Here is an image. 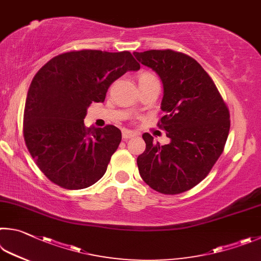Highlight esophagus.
<instances>
[{
  "instance_id": "1",
  "label": "esophagus",
  "mask_w": 261,
  "mask_h": 261,
  "mask_svg": "<svg viewBox=\"0 0 261 261\" xmlns=\"http://www.w3.org/2000/svg\"><path fill=\"white\" fill-rule=\"evenodd\" d=\"M136 135H138V133H135V132H133V130L122 129V139H123V140H128V139L135 138Z\"/></svg>"
}]
</instances>
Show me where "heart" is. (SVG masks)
I'll list each match as a JSON object with an SVG mask.
<instances>
[{"mask_svg":"<svg viewBox=\"0 0 261 261\" xmlns=\"http://www.w3.org/2000/svg\"><path fill=\"white\" fill-rule=\"evenodd\" d=\"M153 80H157L156 76H154L152 73L150 72H141L139 73L138 75V81H139V85H142V84H147L149 81H153Z\"/></svg>","mask_w":261,"mask_h":261,"instance_id":"b5f03b06","label":"heart"}]
</instances>
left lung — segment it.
<instances>
[{
  "instance_id": "left-lung-1",
  "label": "left lung",
  "mask_w": 261,
  "mask_h": 261,
  "mask_svg": "<svg viewBox=\"0 0 261 261\" xmlns=\"http://www.w3.org/2000/svg\"><path fill=\"white\" fill-rule=\"evenodd\" d=\"M134 56L163 82L165 114L158 127L171 140L161 145L149 133L142 135L140 175L161 194L185 193L204 180L221 156L230 128L229 110L211 76L188 55L166 49Z\"/></svg>"
}]
</instances>
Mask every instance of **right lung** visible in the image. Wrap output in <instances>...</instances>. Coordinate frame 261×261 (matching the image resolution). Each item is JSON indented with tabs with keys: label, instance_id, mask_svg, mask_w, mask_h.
I'll list each match as a JSON object with an SVG mask.
<instances>
[{
	"label": "right lung",
	"instance_id": "add662e5",
	"mask_svg": "<svg viewBox=\"0 0 261 261\" xmlns=\"http://www.w3.org/2000/svg\"><path fill=\"white\" fill-rule=\"evenodd\" d=\"M138 70L129 51L79 50L58 55L38 71L27 93L22 130L31 156L50 181L77 190L104 175L121 132L113 125L87 128V109L104 102L118 77Z\"/></svg>",
	"mask_w": 261,
	"mask_h": 261
}]
</instances>
